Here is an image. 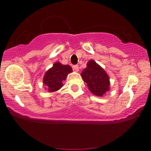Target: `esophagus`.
<instances>
[{"label": "esophagus", "instance_id": "34e87169", "mask_svg": "<svg viewBox=\"0 0 151 151\" xmlns=\"http://www.w3.org/2000/svg\"><path fill=\"white\" fill-rule=\"evenodd\" d=\"M73 69L75 71V72H78L79 71V66H78L77 65H75L73 66Z\"/></svg>", "mask_w": 151, "mask_h": 151}]
</instances>
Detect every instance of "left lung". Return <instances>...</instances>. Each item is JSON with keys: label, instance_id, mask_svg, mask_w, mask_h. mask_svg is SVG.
I'll return each mask as SVG.
<instances>
[{"label": "left lung", "instance_id": "obj_1", "mask_svg": "<svg viewBox=\"0 0 151 151\" xmlns=\"http://www.w3.org/2000/svg\"><path fill=\"white\" fill-rule=\"evenodd\" d=\"M81 75L90 91L93 94L102 96L109 90V76L103 68L93 60L88 62Z\"/></svg>", "mask_w": 151, "mask_h": 151}]
</instances>
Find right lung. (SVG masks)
I'll list each match as a JSON object with an SVG mask.
<instances>
[{
    "instance_id": "add662e5",
    "label": "right lung",
    "mask_w": 151,
    "mask_h": 151,
    "mask_svg": "<svg viewBox=\"0 0 151 151\" xmlns=\"http://www.w3.org/2000/svg\"><path fill=\"white\" fill-rule=\"evenodd\" d=\"M72 71L70 65H63L56 62L45 74L43 83L50 92L58 91L63 85L62 81L65 80L67 74Z\"/></svg>"
}]
</instances>
